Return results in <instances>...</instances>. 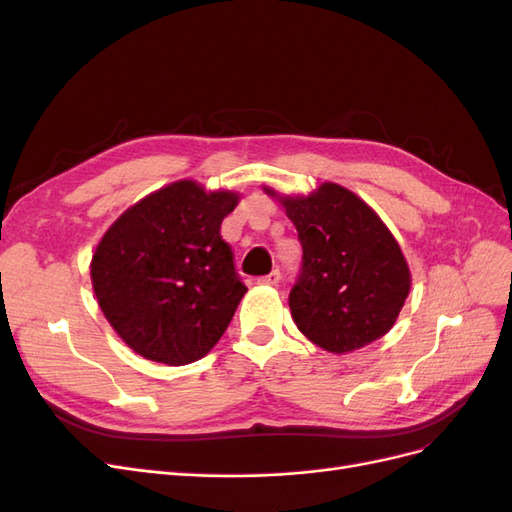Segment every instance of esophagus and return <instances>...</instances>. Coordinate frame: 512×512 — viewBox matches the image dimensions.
Masks as SVG:
<instances>
[{
	"label": "esophagus",
	"instance_id": "obj_1",
	"mask_svg": "<svg viewBox=\"0 0 512 512\" xmlns=\"http://www.w3.org/2000/svg\"><path fill=\"white\" fill-rule=\"evenodd\" d=\"M280 280H282V273L275 269V271H271L269 275H262L258 282H260V284H267V286H275V284H280Z\"/></svg>",
	"mask_w": 512,
	"mask_h": 512
}]
</instances>
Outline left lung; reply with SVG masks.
<instances>
[{
    "label": "left lung",
    "mask_w": 512,
    "mask_h": 512,
    "mask_svg": "<svg viewBox=\"0 0 512 512\" xmlns=\"http://www.w3.org/2000/svg\"><path fill=\"white\" fill-rule=\"evenodd\" d=\"M280 203L303 247L288 297L299 331L335 354L389 333L410 292V269L376 211L337 183Z\"/></svg>",
    "instance_id": "1"
}]
</instances>
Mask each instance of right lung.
Instances as JSON below:
<instances>
[{
	"label": "right lung",
	"mask_w": 512,
	"mask_h": 512,
	"mask_svg": "<svg viewBox=\"0 0 512 512\" xmlns=\"http://www.w3.org/2000/svg\"><path fill=\"white\" fill-rule=\"evenodd\" d=\"M235 192L175 181L138 200L104 232L91 258L98 305L134 352L194 363L218 344L245 284L220 226Z\"/></svg>",
	"instance_id": "obj_1"
}]
</instances>
